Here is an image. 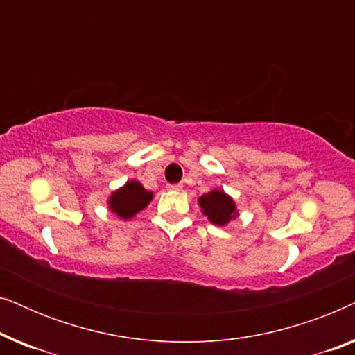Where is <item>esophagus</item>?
<instances>
[{
	"mask_svg": "<svg viewBox=\"0 0 355 355\" xmlns=\"http://www.w3.org/2000/svg\"><path fill=\"white\" fill-rule=\"evenodd\" d=\"M166 189H168V191H181L182 184H168Z\"/></svg>",
	"mask_w": 355,
	"mask_h": 355,
	"instance_id": "34e87169",
	"label": "esophagus"
}]
</instances>
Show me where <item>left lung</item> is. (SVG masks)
<instances>
[{
    "label": "left lung",
    "instance_id": "left-lung-1",
    "mask_svg": "<svg viewBox=\"0 0 355 355\" xmlns=\"http://www.w3.org/2000/svg\"><path fill=\"white\" fill-rule=\"evenodd\" d=\"M198 205L202 207L203 215L208 216V220L216 226H225L237 216L234 200L218 189L198 198Z\"/></svg>",
    "mask_w": 355,
    "mask_h": 355
}]
</instances>
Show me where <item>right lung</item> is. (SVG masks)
Segmentation results:
<instances>
[{"label":"right lung","mask_w":355,"mask_h":355,"mask_svg":"<svg viewBox=\"0 0 355 355\" xmlns=\"http://www.w3.org/2000/svg\"><path fill=\"white\" fill-rule=\"evenodd\" d=\"M153 198V193L145 191L144 186L137 181L125 182L123 187L111 193L108 205L110 210L116 213L123 220H129L144 210Z\"/></svg>","instance_id":"1"}]
</instances>
